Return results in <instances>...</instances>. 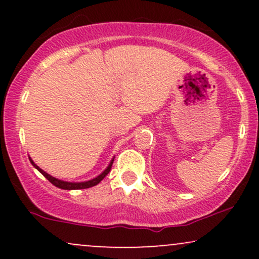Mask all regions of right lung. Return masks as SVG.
I'll list each match as a JSON object with an SVG mask.
<instances>
[{
	"mask_svg": "<svg viewBox=\"0 0 259 259\" xmlns=\"http://www.w3.org/2000/svg\"><path fill=\"white\" fill-rule=\"evenodd\" d=\"M113 160H114V159H112L111 164L108 165V168H107L106 170L103 171L102 174L99 175V177H97V178H95V179H92V180H90V181H85V183H67V181H62V180H58V179H56V178L51 177V175H50V174H47L46 171H44V170H42V169H40V168H38L37 165L35 164V163L32 162L31 159H30V162H31V164L34 165V167L36 168L37 170L40 171V173L42 174L44 177L46 178V179L49 180L50 183L53 184V185H55V186H57V187H59V189H63V190H80V189H89V187H92V186L97 185V184H99L100 181L102 180L103 178H105L106 175L109 173V171H111V168H112V164H113Z\"/></svg>",
	"mask_w": 259,
	"mask_h": 259,
	"instance_id": "1",
	"label": "right lung"
}]
</instances>
